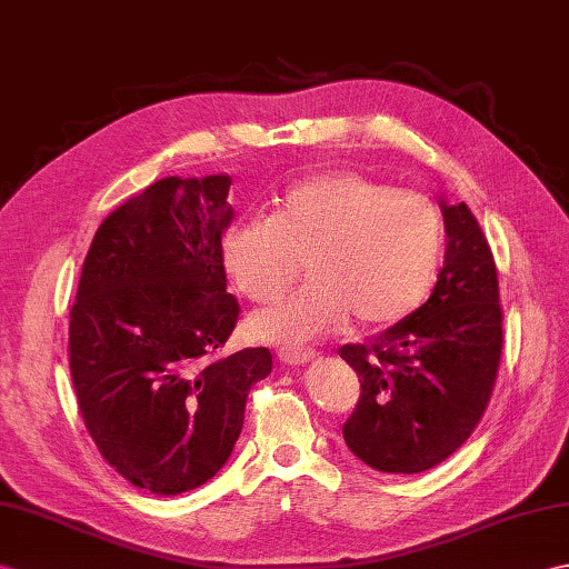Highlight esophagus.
Returning a JSON list of instances; mask_svg holds the SVG:
<instances>
[{"label": "esophagus", "instance_id": "34e87169", "mask_svg": "<svg viewBox=\"0 0 569 569\" xmlns=\"http://www.w3.org/2000/svg\"><path fill=\"white\" fill-rule=\"evenodd\" d=\"M317 356L315 349H302V347H283L279 351V359L288 366H302V363H310Z\"/></svg>", "mask_w": 569, "mask_h": 569}]
</instances>
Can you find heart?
Masks as SVG:
<instances>
[{"label": "heart", "mask_w": 569, "mask_h": 569, "mask_svg": "<svg viewBox=\"0 0 569 569\" xmlns=\"http://www.w3.org/2000/svg\"><path fill=\"white\" fill-rule=\"evenodd\" d=\"M298 293L252 317L269 341H302L353 315L395 325L431 293L443 257V220L427 196L392 189L349 169L317 171L288 187L271 218H247L222 234V263L252 302L269 306L300 279Z\"/></svg>", "instance_id": "1"}]
</instances>
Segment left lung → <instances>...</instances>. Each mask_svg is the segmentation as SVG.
<instances>
[{
  "label": "left lung",
  "mask_w": 569,
  "mask_h": 569,
  "mask_svg": "<svg viewBox=\"0 0 569 569\" xmlns=\"http://www.w3.org/2000/svg\"><path fill=\"white\" fill-rule=\"evenodd\" d=\"M446 257L429 300L339 356L361 382L345 441L380 472L415 475L463 446L490 405L505 345L492 249L466 203H441Z\"/></svg>",
  "instance_id": "left-lung-1"
}]
</instances>
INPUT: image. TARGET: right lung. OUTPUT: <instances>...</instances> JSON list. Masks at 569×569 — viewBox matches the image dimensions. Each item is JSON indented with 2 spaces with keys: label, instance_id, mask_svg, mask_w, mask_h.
<instances>
[{
  "label": "right lung",
  "instance_id": "1",
  "mask_svg": "<svg viewBox=\"0 0 569 569\" xmlns=\"http://www.w3.org/2000/svg\"><path fill=\"white\" fill-rule=\"evenodd\" d=\"M230 177H167L91 240L70 310V376L84 427L121 478L152 495L206 485L230 458L267 347L220 356L240 317L224 290Z\"/></svg>",
  "mask_w": 569,
  "mask_h": 569
}]
</instances>
